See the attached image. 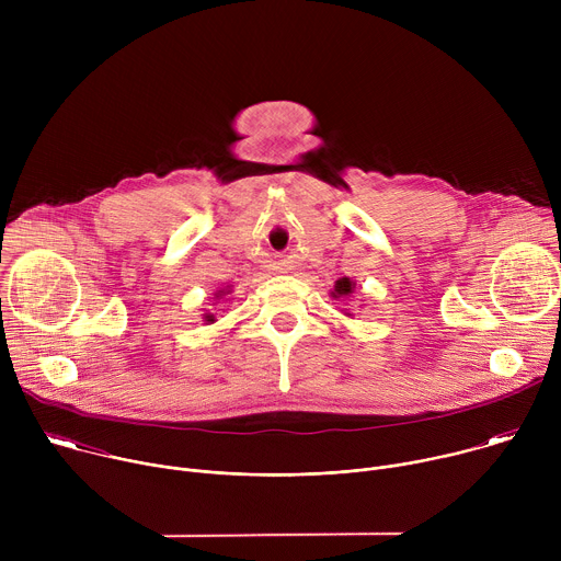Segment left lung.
Instances as JSON below:
<instances>
[{
    "instance_id": "1",
    "label": "left lung",
    "mask_w": 561,
    "mask_h": 561,
    "mask_svg": "<svg viewBox=\"0 0 561 561\" xmlns=\"http://www.w3.org/2000/svg\"><path fill=\"white\" fill-rule=\"evenodd\" d=\"M353 290H355V284L348 277H342V279L335 282V288H333L331 295L337 299V297H348Z\"/></svg>"
}]
</instances>
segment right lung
Wrapping results in <instances>:
<instances>
[{"mask_svg": "<svg viewBox=\"0 0 561 561\" xmlns=\"http://www.w3.org/2000/svg\"><path fill=\"white\" fill-rule=\"evenodd\" d=\"M228 293H230V290H228V288H226V290H219V293H217V295H215V297H217V299H219V297H221V295H228ZM204 319H206V322H208V324H213V322H215V314H210V312H206V314H204Z\"/></svg>", "mask_w": 561, "mask_h": 561, "instance_id": "right-lung-1", "label": "right lung"}]
</instances>
